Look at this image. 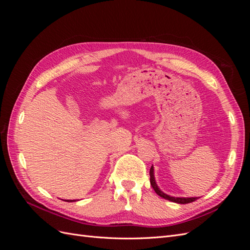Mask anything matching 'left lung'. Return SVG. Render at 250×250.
I'll list each match as a JSON object with an SVG mask.
<instances>
[{"label":"left lung","mask_w":250,"mask_h":250,"mask_svg":"<svg viewBox=\"0 0 250 250\" xmlns=\"http://www.w3.org/2000/svg\"><path fill=\"white\" fill-rule=\"evenodd\" d=\"M150 184L151 186H152L153 190L155 191V193L157 195H160L161 197L167 199L169 201H172V202H175V203H178V204H186V203H190V202H193L195 201L196 199H198V197H174V196H170L168 194L164 193L160 188H158L156 181H155V177H154V168L153 166L151 167L150 169Z\"/></svg>","instance_id":"obj_1"}]
</instances>
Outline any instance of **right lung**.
Returning a JSON list of instances; mask_svg holds the SVG:
<instances>
[{
  "label": "right lung",
  "mask_w": 250,
  "mask_h": 250,
  "mask_svg": "<svg viewBox=\"0 0 250 250\" xmlns=\"http://www.w3.org/2000/svg\"><path fill=\"white\" fill-rule=\"evenodd\" d=\"M65 201H67V202H72V201H76V200H65Z\"/></svg>",
  "instance_id": "right-lung-1"
}]
</instances>
